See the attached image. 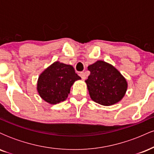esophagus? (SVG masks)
<instances>
[{
    "instance_id": "esophagus-1",
    "label": "esophagus",
    "mask_w": 154,
    "mask_h": 154,
    "mask_svg": "<svg viewBox=\"0 0 154 154\" xmlns=\"http://www.w3.org/2000/svg\"><path fill=\"white\" fill-rule=\"evenodd\" d=\"M79 76L81 77V78H82V79H85L86 77H85V75L84 72H79Z\"/></svg>"
}]
</instances>
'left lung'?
I'll return each mask as SVG.
<instances>
[{
	"mask_svg": "<svg viewBox=\"0 0 154 154\" xmlns=\"http://www.w3.org/2000/svg\"><path fill=\"white\" fill-rule=\"evenodd\" d=\"M88 69L91 75L85 82L93 101L100 105L111 106L122 99L128 82L115 67L105 61H98Z\"/></svg>",
	"mask_w": 154,
	"mask_h": 154,
	"instance_id": "8db88e82",
	"label": "left lung"
}]
</instances>
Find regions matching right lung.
<instances>
[{
    "label": "right lung",
    "mask_w": 154,
    "mask_h": 154,
    "mask_svg": "<svg viewBox=\"0 0 154 154\" xmlns=\"http://www.w3.org/2000/svg\"><path fill=\"white\" fill-rule=\"evenodd\" d=\"M80 79L71 65L56 61L40 75L37 89L45 101L56 104L66 99L71 86Z\"/></svg>",
    "instance_id": "1"
}]
</instances>
